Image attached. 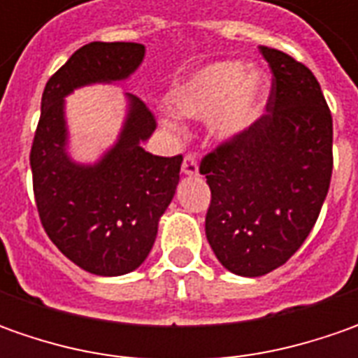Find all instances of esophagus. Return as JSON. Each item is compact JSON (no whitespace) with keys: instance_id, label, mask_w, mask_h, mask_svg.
I'll use <instances>...</instances> for the list:
<instances>
[{"instance_id":"1","label":"esophagus","mask_w":358,"mask_h":358,"mask_svg":"<svg viewBox=\"0 0 358 358\" xmlns=\"http://www.w3.org/2000/svg\"><path fill=\"white\" fill-rule=\"evenodd\" d=\"M181 171H183V175H189V177H195V175H199V163H197V159L193 157V155H185Z\"/></svg>"}]
</instances>
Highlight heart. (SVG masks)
Segmentation results:
<instances>
[{"label": "heart", "instance_id": "heart-1", "mask_svg": "<svg viewBox=\"0 0 358 358\" xmlns=\"http://www.w3.org/2000/svg\"><path fill=\"white\" fill-rule=\"evenodd\" d=\"M268 79L261 69H247L243 62H213L195 69L167 95L177 117L209 119V133L217 141H235L261 119L267 101ZM175 127L173 121H165Z\"/></svg>", "mask_w": 358, "mask_h": 358}]
</instances>
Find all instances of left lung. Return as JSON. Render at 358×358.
<instances>
[{"mask_svg": "<svg viewBox=\"0 0 358 358\" xmlns=\"http://www.w3.org/2000/svg\"><path fill=\"white\" fill-rule=\"evenodd\" d=\"M273 71L267 115L201 161L211 189L205 235L223 267L261 277L309 237L333 173V117L309 67L261 48Z\"/></svg>", "mask_w": 358, "mask_h": 358, "instance_id": "obj_1", "label": "left lung"}]
</instances>
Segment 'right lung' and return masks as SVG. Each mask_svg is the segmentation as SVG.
I'll list each match as a JSON object with an SVG mask.
<instances>
[{
  "mask_svg": "<svg viewBox=\"0 0 358 358\" xmlns=\"http://www.w3.org/2000/svg\"><path fill=\"white\" fill-rule=\"evenodd\" d=\"M141 43H87L51 76L31 147L35 203L49 239L87 273L119 277L141 267L157 237L161 215L179 183L183 157H159L143 143L155 119L125 93L127 113L117 141L95 163L69 155L65 97L97 83H121L143 63Z\"/></svg>",
  "mask_w": 358,
  "mask_h": 358,
  "instance_id": "add662e5",
  "label": "right lung"
}]
</instances>
